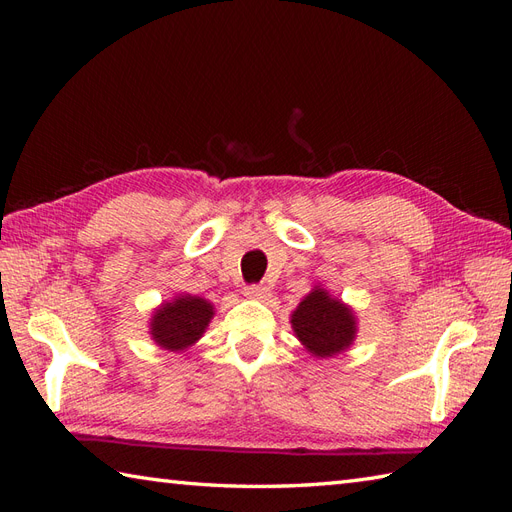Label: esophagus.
I'll return each mask as SVG.
<instances>
[{
    "instance_id": "esophagus-1",
    "label": "esophagus",
    "mask_w": 512,
    "mask_h": 512,
    "mask_svg": "<svg viewBox=\"0 0 512 512\" xmlns=\"http://www.w3.org/2000/svg\"><path fill=\"white\" fill-rule=\"evenodd\" d=\"M245 297L262 301V299L271 297V288H269V286H265V284H252V286H247V288H245Z\"/></svg>"
}]
</instances>
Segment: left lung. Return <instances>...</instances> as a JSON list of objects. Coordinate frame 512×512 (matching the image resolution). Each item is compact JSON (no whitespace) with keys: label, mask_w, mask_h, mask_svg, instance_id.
<instances>
[{"label":"left lung","mask_w":512,"mask_h":512,"mask_svg":"<svg viewBox=\"0 0 512 512\" xmlns=\"http://www.w3.org/2000/svg\"><path fill=\"white\" fill-rule=\"evenodd\" d=\"M292 331L307 352L318 359L335 356L356 339V318L352 309L316 286L290 316Z\"/></svg>","instance_id":"obj_1"}]
</instances>
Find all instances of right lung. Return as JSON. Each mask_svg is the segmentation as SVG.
Returning a JSON list of instances; mask_svg holds the SVG:
<instances>
[{
    "mask_svg": "<svg viewBox=\"0 0 512 512\" xmlns=\"http://www.w3.org/2000/svg\"><path fill=\"white\" fill-rule=\"evenodd\" d=\"M215 314V307L196 294H179L162 303L151 316L149 333L160 348L179 352L194 346Z\"/></svg>",
    "mask_w": 512,
    "mask_h": 512,
    "instance_id": "1",
    "label": "right lung"
}]
</instances>
